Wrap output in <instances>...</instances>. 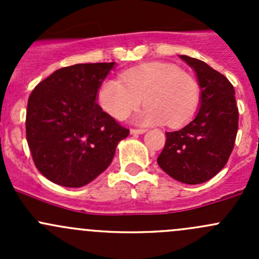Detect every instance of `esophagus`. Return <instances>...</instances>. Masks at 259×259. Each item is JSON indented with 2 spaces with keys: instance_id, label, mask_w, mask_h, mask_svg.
<instances>
[{
  "instance_id": "esophagus-1",
  "label": "esophagus",
  "mask_w": 259,
  "mask_h": 259,
  "mask_svg": "<svg viewBox=\"0 0 259 259\" xmlns=\"http://www.w3.org/2000/svg\"><path fill=\"white\" fill-rule=\"evenodd\" d=\"M146 132L145 129H130V133H132L133 135H139V134H144Z\"/></svg>"
}]
</instances>
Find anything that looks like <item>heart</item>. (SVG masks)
<instances>
[{
	"mask_svg": "<svg viewBox=\"0 0 259 259\" xmlns=\"http://www.w3.org/2000/svg\"><path fill=\"white\" fill-rule=\"evenodd\" d=\"M200 85L192 74L168 62L133 67L119 79H106L98 91L99 104L110 116L124 120L143 103L142 125L165 122L179 126L192 119L200 104Z\"/></svg>",
	"mask_w": 259,
	"mask_h": 259,
	"instance_id": "heart-1",
	"label": "heart"
}]
</instances>
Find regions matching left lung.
I'll list each match as a JSON object with an SVG mask.
<instances>
[{
	"label": "left lung",
	"mask_w": 259,
	"mask_h": 259,
	"mask_svg": "<svg viewBox=\"0 0 259 259\" xmlns=\"http://www.w3.org/2000/svg\"><path fill=\"white\" fill-rule=\"evenodd\" d=\"M197 74L200 109L177 132L166 133L158 164L171 178L200 184L213 178L228 161L238 130V108L233 85L224 75L198 59L180 55Z\"/></svg>",
	"instance_id": "1"
}]
</instances>
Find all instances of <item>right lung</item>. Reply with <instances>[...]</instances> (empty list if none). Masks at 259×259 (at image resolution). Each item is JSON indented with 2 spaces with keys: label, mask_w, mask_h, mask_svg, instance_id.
Masks as SVG:
<instances>
[{
  "label": "right lung",
  "mask_w": 259,
  "mask_h": 259,
  "mask_svg": "<svg viewBox=\"0 0 259 259\" xmlns=\"http://www.w3.org/2000/svg\"><path fill=\"white\" fill-rule=\"evenodd\" d=\"M115 62L61 67L37 83L26 111V139L33 163L52 183L89 184L113 160L129 135L100 108L98 90Z\"/></svg>",
  "instance_id": "obj_1"
}]
</instances>
